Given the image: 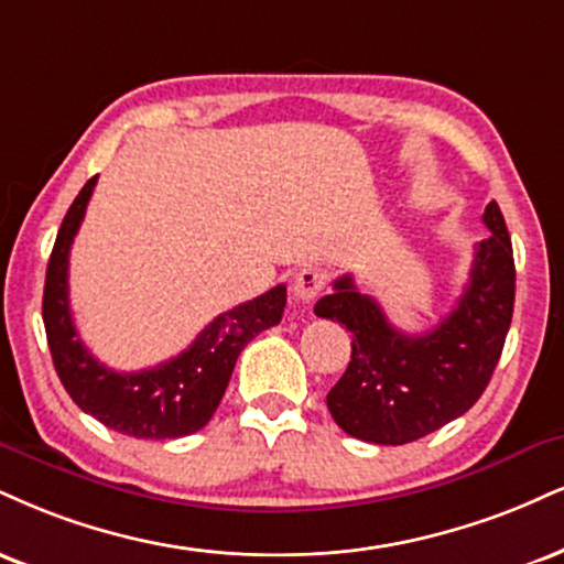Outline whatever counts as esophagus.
Masks as SVG:
<instances>
[{
  "label": "esophagus",
  "mask_w": 564,
  "mask_h": 564,
  "mask_svg": "<svg viewBox=\"0 0 564 564\" xmlns=\"http://www.w3.org/2000/svg\"><path fill=\"white\" fill-rule=\"evenodd\" d=\"M325 286V275L321 268H302L300 273L294 275V283H291V291L300 302H312L317 294H321Z\"/></svg>",
  "instance_id": "34e87169"
}]
</instances>
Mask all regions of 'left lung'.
Returning <instances> with one entry per match:
<instances>
[{
    "label": "left lung",
    "instance_id": "1",
    "mask_svg": "<svg viewBox=\"0 0 564 564\" xmlns=\"http://www.w3.org/2000/svg\"><path fill=\"white\" fill-rule=\"evenodd\" d=\"M491 236L476 247L470 281L436 328L406 336L355 278L334 281L317 317L347 325L349 368L328 391L338 429L370 444H410L465 415L491 381L514 307L512 241L497 202L484 213Z\"/></svg>",
    "mask_w": 564,
    "mask_h": 564
}]
</instances>
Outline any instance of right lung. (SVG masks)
I'll use <instances>...</instances> for the list:
<instances>
[{
	"label": "right lung",
	"instance_id": "obj_1",
	"mask_svg": "<svg viewBox=\"0 0 564 564\" xmlns=\"http://www.w3.org/2000/svg\"><path fill=\"white\" fill-rule=\"evenodd\" d=\"M97 175L80 188L57 230L44 283V328L52 362L65 391L80 410L107 429L133 438H181L205 429L228 389L236 359L260 330L281 323L286 286L223 312L205 325L192 347L158 368L115 372L80 341L67 300V257L76 239Z\"/></svg>",
	"mask_w": 564,
	"mask_h": 564
}]
</instances>
